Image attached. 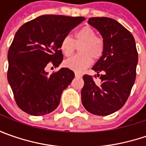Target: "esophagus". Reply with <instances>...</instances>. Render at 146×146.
Returning a JSON list of instances; mask_svg holds the SVG:
<instances>
[{
	"instance_id": "esophagus-1",
	"label": "esophagus",
	"mask_w": 146,
	"mask_h": 146,
	"mask_svg": "<svg viewBox=\"0 0 146 146\" xmlns=\"http://www.w3.org/2000/svg\"><path fill=\"white\" fill-rule=\"evenodd\" d=\"M75 76H76V77H81V74L79 72H75Z\"/></svg>"
}]
</instances>
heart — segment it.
I'll return each instance as SVG.
<instances>
[{"mask_svg": "<svg viewBox=\"0 0 146 146\" xmlns=\"http://www.w3.org/2000/svg\"><path fill=\"white\" fill-rule=\"evenodd\" d=\"M80 53L66 60L65 66L76 72H81L89 66L93 59H98L103 53L104 43L102 38L97 36L96 31L90 27H84L75 33L74 39L65 36L60 43V49L63 55L69 57L80 45Z\"/></svg>", "mask_w": 146, "mask_h": 146, "instance_id": "1", "label": "heart"}]
</instances>
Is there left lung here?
Listing matches in <instances>:
<instances>
[{
  "label": "left lung",
  "mask_w": 146,
  "mask_h": 146,
  "mask_svg": "<svg viewBox=\"0 0 146 146\" xmlns=\"http://www.w3.org/2000/svg\"><path fill=\"white\" fill-rule=\"evenodd\" d=\"M88 23L103 38L102 56L93 67L102 75L100 84L91 76H83L82 104L93 115H109L123 106L134 84L138 62L136 42L132 33L113 19L90 18Z\"/></svg>",
  "instance_id": "8db88e82"
}]
</instances>
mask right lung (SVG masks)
Returning a JSON list of instances; mask_svg holds the SVG:
<instances>
[{
  "label": "right lung",
  "mask_w": 146,
  "mask_h": 146,
  "mask_svg": "<svg viewBox=\"0 0 146 146\" xmlns=\"http://www.w3.org/2000/svg\"><path fill=\"white\" fill-rule=\"evenodd\" d=\"M84 17L41 15L16 32L8 52V82L20 109L35 116L51 113L75 77L69 68L48 76L49 63L58 67L63 55L60 43Z\"/></svg>",
  "instance_id": "right-lung-1"
}]
</instances>
